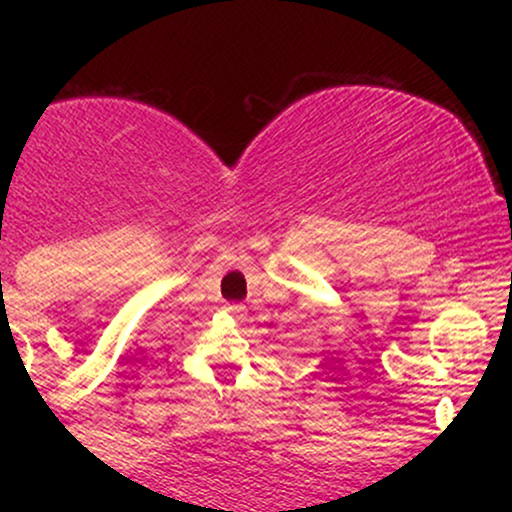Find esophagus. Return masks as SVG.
<instances>
[{
  "label": "esophagus",
  "mask_w": 512,
  "mask_h": 512,
  "mask_svg": "<svg viewBox=\"0 0 512 512\" xmlns=\"http://www.w3.org/2000/svg\"><path fill=\"white\" fill-rule=\"evenodd\" d=\"M228 313H233L236 317H240V320H243L245 317V305H240V303H236V305H228Z\"/></svg>",
  "instance_id": "34e87169"
}]
</instances>
